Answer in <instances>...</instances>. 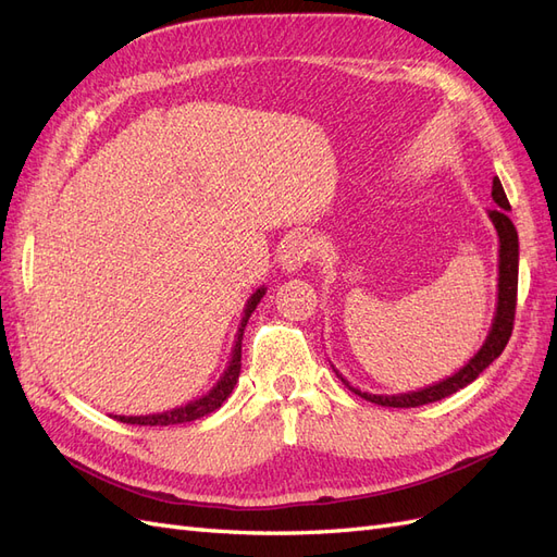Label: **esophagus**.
<instances>
[{"label": "esophagus", "instance_id": "34e87169", "mask_svg": "<svg viewBox=\"0 0 557 557\" xmlns=\"http://www.w3.org/2000/svg\"><path fill=\"white\" fill-rule=\"evenodd\" d=\"M315 256V244L313 239L305 237V234H297V237H290L288 242L283 244V250H281V264L288 274H295L299 272L301 267H305L307 262H311Z\"/></svg>", "mask_w": 557, "mask_h": 557}]
</instances>
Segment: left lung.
Masks as SVG:
<instances>
[{
  "mask_svg": "<svg viewBox=\"0 0 557 557\" xmlns=\"http://www.w3.org/2000/svg\"><path fill=\"white\" fill-rule=\"evenodd\" d=\"M493 199L499 209L487 211V218H491L497 237H499V258H497V307H495V315H493V325L491 332H487L483 346L474 352V358H469V362L465 367H460L458 372L450 374L448 379H442L440 383H432L420 387V391H411V393H397V395H372L358 391L352 387L339 372H336L334 364L332 369L336 372V376L342 379V383L352 391L356 395H360L367 401L381 404V407H393V409H409V407H423V404L430 401H440L453 393H458L460 387L469 385L474 379H479V374L487 364H493L499 356L504 346L509 344V336L513 330V315H516V293H518V232L511 223L509 211L511 205L507 199V193H504L502 183L497 176H493Z\"/></svg>",
  "mask_w": 557,
  "mask_h": 557,
  "instance_id": "8db88e82",
  "label": "left lung"
}]
</instances>
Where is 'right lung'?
Here are the masks:
<instances>
[{
	"mask_svg": "<svg viewBox=\"0 0 557 557\" xmlns=\"http://www.w3.org/2000/svg\"><path fill=\"white\" fill-rule=\"evenodd\" d=\"M267 288L260 285V288L250 295V299L246 301V309L242 315V323L237 330V336H234V348H232V358L230 364L223 372V376L218 379V383L211 387L207 395H201L195 401L183 404V407H176L172 411H162V413H150V416H113L115 420L127 425H178V423H190V420H199L209 413H213L215 409L223 407V401L232 395L234 385L239 381V372H242V339H244V330L250 313L256 311V307L260 305V299L264 297Z\"/></svg>",
	"mask_w": 557,
	"mask_h": 557,
	"instance_id": "right-lung-1",
	"label": "right lung"
}]
</instances>
